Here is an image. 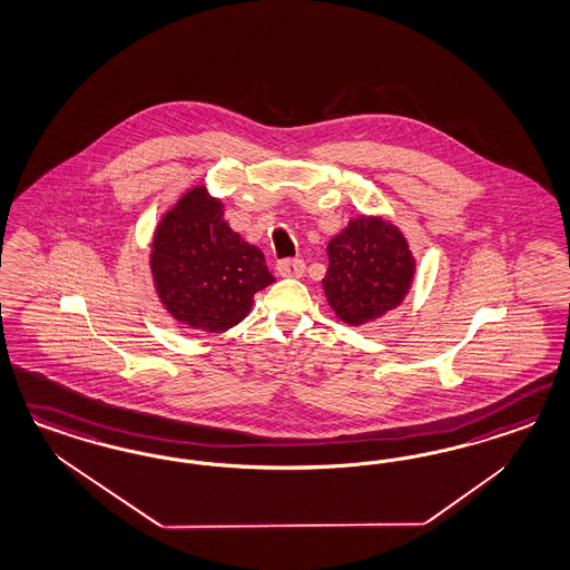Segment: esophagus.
Masks as SVG:
<instances>
[{
  "instance_id": "34e87169",
  "label": "esophagus",
  "mask_w": 570,
  "mask_h": 570,
  "mask_svg": "<svg viewBox=\"0 0 570 570\" xmlns=\"http://www.w3.org/2000/svg\"><path fill=\"white\" fill-rule=\"evenodd\" d=\"M276 271H278L281 276H294V278H297V276L304 275L306 264H304L302 257H287V259H281L276 264Z\"/></svg>"
}]
</instances>
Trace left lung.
Returning <instances> with one entry per match:
<instances>
[{"mask_svg": "<svg viewBox=\"0 0 570 570\" xmlns=\"http://www.w3.org/2000/svg\"><path fill=\"white\" fill-rule=\"evenodd\" d=\"M323 289L348 325H365L403 304L415 275V257L392 222L358 216L327 245Z\"/></svg>", "mask_w": 570, "mask_h": 570, "instance_id": "1", "label": "left lung"}]
</instances>
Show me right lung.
<instances>
[{
	"label": "right lung",
	"instance_id": "add662e5",
	"mask_svg": "<svg viewBox=\"0 0 570 570\" xmlns=\"http://www.w3.org/2000/svg\"><path fill=\"white\" fill-rule=\"evenodd\" d=\"M150 273L167 313L190 330L222 333L239 325L254 295L268 287L264 254L224 220V205L199 184L155 228Z\"/></svg>",
	"mask_w": 570,
	"mask_h": 570
}]
</instances>
